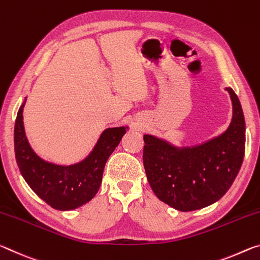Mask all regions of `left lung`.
Here are the masks:
<instances>
[{
	"label": "left lung",
	"instance_id": "obj_1",
	"mask_svg": "<svg viewBox=\"0 0 260 260\" xmlns=\"http://www.w3.org/2000/svg\"><path fill=\"white\" fill-rule=\"evenodd\" d=\"M233 105L231 124L222 134L191 146H175L144 135L147 181L161 202L181 212L207 207L222 198L243 162L245 121L241 102L226 87Z\"/></svg>",
	"mask_w": 260,
	"mask_h": 260
}]
</instances>
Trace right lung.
Returning <instances> with one entry per match:
<instances>
[{
	"instance_id": "add662e5",
	"label": "right lung",
	"mask_w": 260,
	"mask_h": 260,
	"mask_svg": "<svg viewBox=\"0 0 260 260\" xmlns=\"http://www.w3.org/2000/svg\"><path fill=\"white\" fill-rule=\"evenodd\" d=\"M15 123V155L20 174L42 201L58 211H70L92 201L102 181L105 165L120 144L129 126L107 127L102 131L86 158L71 165H57L40 158L29 145L24 129L23 109Z\"/></svg>"
}]
</instances>
